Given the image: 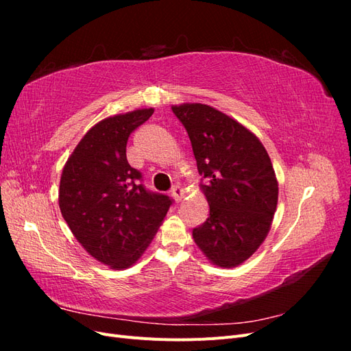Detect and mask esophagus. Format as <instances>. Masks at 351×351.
<instances>
[{
    "mask_svg": "<svg viewBox=\"0 0 351 351\" xmlns=\"http://www.w3.org/2000/svg\"><path fill=\"white\" fill-rule=\"evenodd\" d=\"M171 195H173L174 200L178 204V202H182V199L184 197V190L180 186H174L173 190H171Z\"/></svg>",
    "mask_w": 351,
    "mask_h": 351,
    "instance_id": "34e87169",
    "label": "esophagus"
}]
</instances>
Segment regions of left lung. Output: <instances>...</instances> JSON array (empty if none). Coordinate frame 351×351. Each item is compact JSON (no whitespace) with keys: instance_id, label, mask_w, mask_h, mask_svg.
<instances>
[{"instance_id":"1","label":"left lung","mask_w":351,"mask_h":351,"mask_svg":"<svg viewBox=\"0 0 351 351\" xmlns=\"http://www.w3.org/2000/svg\"><path fill=\"white\" fill-rule=\"evenodd\" d=\"M171 110L189 134L209 204L208 219L193 228L195 243L218 267H237L267 237L277 209L269 155L246 127L209 105Z\"/></svg>"}]
</instances>
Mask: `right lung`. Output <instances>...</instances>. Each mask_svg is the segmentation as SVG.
<instances>
[{
	"instance_id": "add662e5",
	"label": "right lung",
	"mask_w": 351,
	"mask_h": 351,
	"mask_svg": "<svg viewBox=\"0 0 351 351\" xmlns=\"http://www.w3.org/2000/svg\"><path fill=\"white\" fill-rule=\"evenodd\" d=\"M154 114L137 110L99 121L62 169L60 209L74 237L114 269L129 268L149 246L173 199L151 192L127 162L129 136Z\"/></svg>"
}]
</instances>
